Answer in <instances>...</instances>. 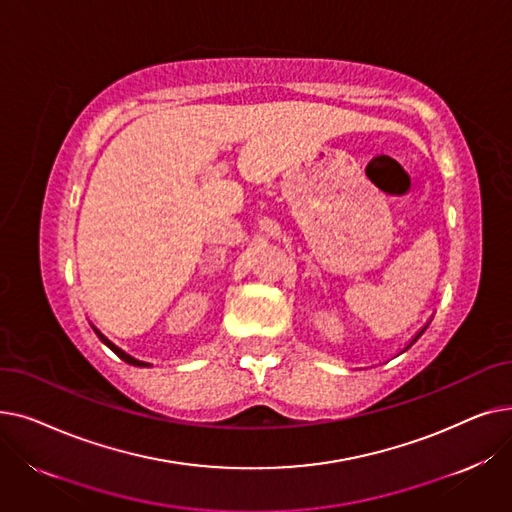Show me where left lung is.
<instances>
[{
    "instance_id": "obj_1",
    "label": "left lung",
    "mask_w": 512,
    "mask_h": 512,
    "mask_svg": "<svg viewBox=\"0 0 512 512\" xmlns=\"http://www.w3.org/2000/svg\"><path fill=\"white\" fill-rule=\"evenodd\" d=\"M423 330H425V328H423ZM423 330H421V332H419V334H417V336H415V338H413V342H415V340H417V338H419V336H421V334H423ZM413 342H411V344H413ZM411 344H409V346H411Z\"/></svg>"
}]
</instances>
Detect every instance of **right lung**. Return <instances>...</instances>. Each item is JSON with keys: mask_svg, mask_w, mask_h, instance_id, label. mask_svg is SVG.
<instances>
[{"mask_svg": "<svg viewBox=\"0 0 512 512\" xmlns=\"http://www.w3.org/2000/svg\"><path fill=\"white\" fill-rule=\"evenodd\" d=\"M93 330H95V334L99 336V340H101V342H103L105 346H110V348H112V351H114V353H116V355H118V357H120L122 361L130 363V365H145L143 361H139V359H134V357H130L128 353H124V351H122V348H118V346H116L114 342H110V340H107V338H105V336H103V334H101V332H99L97 328H93Z\"/></svg>", "mask_w": 512, "mask_h": 512, "instance_id": "1", "label": "right lung"}]
</instances>
